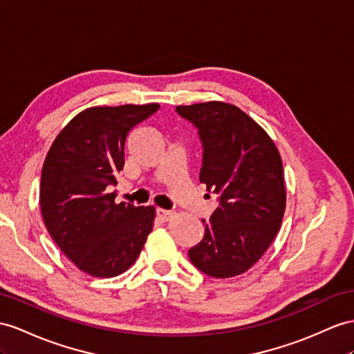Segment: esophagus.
<instances>
[{
  "label": "esophagus",
  "mask_w": 354,
  "mask_h": 354,
  "mask_svg": "<svg viewBox=\"0 0 354 354\" xmlns=\"http://www.w3.org/2000/svg\"><path fill=\"white\" fill-rule=\"evenodd\" d=\"M156 215H157V218H158L161 223H166V221H169V220L171 218V216H174V214H171V212H169V211H166V209H160V207H157Z\"/></svg>",
  "instance_id": "obj_1"
}]
</instances>
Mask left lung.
<instances>
[{
	"instance_id": "obj_1",
	"label": "left lung",
	"mask_w": 354,
	"mask_h": 354,
	"mask_svg": "<svg viewBox=\"0 0 354 354\" xmlns=\"http://www.w3.org/2000/svg\"><path fill=\"white\" fill-rule=\"evenodd\" d=\"M198 130L203 147L201 183L220 206L203 221V239L188 257L203 274L230 278L265 254L286 211L283 161L268 133L239 107L224 102L178 106Z\"/></svg>"
}]
</instances>
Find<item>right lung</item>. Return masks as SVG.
Returning a JSON list of instances; mask_svg holds the SVG:
<instances>
[{"mask_svg":"<svg viewBox=\"0 0 354 354\" xmlns=\"http://www.w3.org/2000/svg\"><path fill=\"white\" fill-rule=\"evenodd\" d=\"M158 107L151 103L85 109L57 136L44 160V224L61 251L93 277L125 272L152 230L153 206L115 203V193L106 188L118 184L130 130Z\"/></svg>","mask_w":354,"mask_h":354,"instance_id":"1","label":"right lung"}]
</instances>
